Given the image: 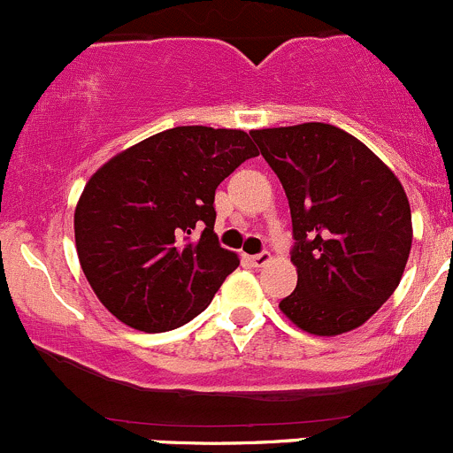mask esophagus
Returning <instances> with one entry per match:
<instances>
[{
    "label": "esophagus",
    "instance_id": "34e87169",
    "mask_svg": "<svg viewBox=\"0 0 453 453\" xmlns=\"http://www.w3.org/2000/svg\"><path fill=\"white\" fill-rule=\"evenodd\" d=\"M250 264L255 265V268H264V265H268L270 261H273V255L268 253V250H261V253L253 255V257H249Z\"/></svg>",
    "mask_w": 453,
    "mask_h": 453
}]
</instances>
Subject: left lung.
<instances>
[{
	"instance_id": "obj_1",
	"label": "left lung",
	"mask_w": 453,
	"mask_h": 453,
	"mask_svg": "<svg viewBox=\"0 0 453 453\" xmlns=\"http://www.w3.org/2000/svg\"><path fill=\"white\" fill-rule=\"evenodd\" d=\"M286 189L298 281L279 310L298 329L340 335L397 290L412 249V213L395 172L331 124L250 130Z\"/></svg>"
}]
</instances>
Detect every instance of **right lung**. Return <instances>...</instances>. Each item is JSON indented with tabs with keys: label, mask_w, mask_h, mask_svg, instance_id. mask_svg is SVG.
Instances as JSON below:
<instances>
[{
	"label": "right lung",
	"mask_w": 453,
	"mask_h": 453,
	"mask_svg": "<svg viewBox=\"0 0 453 453\" xmlns=\"http://www.w3.org/2000/svg\"><path fill=\"white\" fill-rule=\"evenodd\" d=\"M257 155L244 130L176 126L97 167L78 198L73 233L88 286L115 319L158 334L211 303L240 265L213 233L216 189Z\"/></svg>",
	"instance_id": "add662e5"
}]
</instances>
